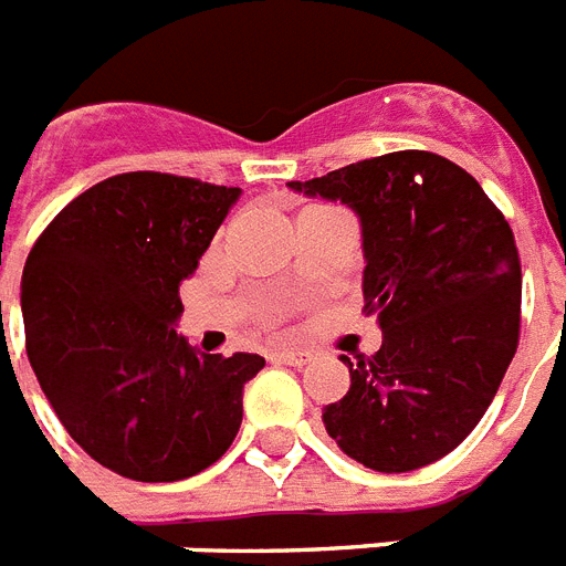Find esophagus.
Listing matches in <instances>:
<instances>
[{"label":"esophagus","mask_w":566,"mask_h":566,"mask_svg":"<svg viewBox=\"0 0 566 566\" xmlns=\"http://www.w3.org/2000/svg\"><path fill=\"white\" fill-rule=\"evenodd\" d=\"M275 358L291 364V367H305V364L314 361V353H308V349H282V353H275Z\"/></svg>","instance_id":"1"}]
</instances>
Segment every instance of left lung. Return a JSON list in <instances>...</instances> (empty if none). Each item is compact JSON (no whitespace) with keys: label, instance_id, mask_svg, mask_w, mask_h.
Wrapping results in <instances>:
<instances>
[{"label":"left lung","instance_id":"obj_1","mask_svg":"<svg viewBox=\"0 0 566 566\" xmlns=\"http://www.w3.org/2000/svg\"><path fill=\"white\" fill-rule=\"evenodd\" d=\"M293 190L361 217L364 314L381 349L349 364V394L323 408L358 464L408 473L461 443L493 402L520 344V252L482 185L443 155L402 149Z\"/></svg>","mask_w":566,"mask_h":566}]
</instances>
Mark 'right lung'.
Wrapping results in <instances>:
<instances>
[{"label": "right lung", "instance_id": "right-lung-1", "mask_svg": "<svg viewBox=\"0 0 566 566\" xmlns=\"http://www.w3.org/2000/svg\"><path fill=\"white\" fill-rule=\"evenodd\" d=\"M240 188L119 172L78 193L22 270L25 353L78 447L135 482H179L220 461L261 355H196L176 335L181 282Z\"/></svg>", "mask_w": 566, "mask_h": 566}]
</instances>
